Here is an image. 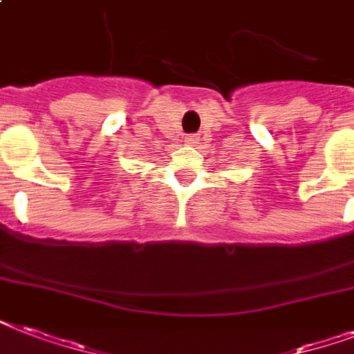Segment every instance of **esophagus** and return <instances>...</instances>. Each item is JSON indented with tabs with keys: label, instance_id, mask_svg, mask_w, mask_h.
Wrapping results in <instances>:
<instances>
[{
	"label": "esophagus",
	"instance_id": "esophagus-1",
	"mask_svg": "<svg viewBox=\"0 0 354 354\" xmlns=\"http://www.w3.org/2000/svg\"><path fill=\"white\" fill-rule=\"evenodd\" d=\"M198 141V136H185V139H183V143L185 145H196Z\"/></svg>",
	"mask_w": 354,
	"mask_h": 354
}]
</instances>
